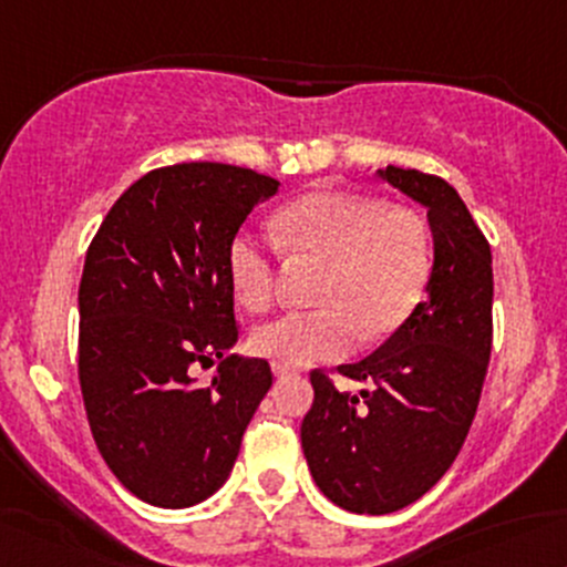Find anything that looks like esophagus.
Segmentation results:
<instances>
[{
	"mask_svg": "<svg viewBox=\"0 0 567 567\" xmlns=\"http://www.w3.org/2000/svg\"><path fill=\"white\" fill-rule=\"evenodd\" d=\"M271 371H274V377H277V379H285L290 374V369H282V365H271Z\"/></svg>",
	"mask_w": 567,
	"mask_h": 567,
	"instance_id": "esophagus-1",
	"label": "esophagus"
}]
</instances>
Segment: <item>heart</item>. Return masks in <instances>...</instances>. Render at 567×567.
<instances>
[{
	"label": "heart",
	"mask_w": 567,
	"mask_h": 567,
	"mask_svg": "<svg viewBox=\"0 0 567 567\" xmlns=\"http://www.w3.org/2000/svg\"><path fill=\"white\" fill-rule=\"evenodd\" d=\"M282 245L326 266L309 312L282 315L252 333V350L282 369L331 363L365 341L395 333L425 296L433 236L412 209L347 190H317L277 215ZM236 301L250 312L274 303L277 250L252 231L234 234L226 252Z\"/></svg>",
	"instance_id": "heart-1"
}]
</instances>
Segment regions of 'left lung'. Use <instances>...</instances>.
I'll list each match as a JSON object with an SVG mask.
<instances>
[{
	"label": "left lung",
	"instance_id": "obj_1",
	"mask_svg": "<svg viewBox=\"0 0 567 567\" xmlns=\"http://www.w3.org/2000/svg\"><path fill=\"white\" fill-rule=\"evenodd\" d=\"M379 177L427 209L433 271L414 315L339 374L312 371L301 446L320 493L352 514H390L439 482L463 450L493 350V252L446 179L388 166Z\"/></svg>",
	"mask_w": 567,
	"mask_h": 567
}]
</instances>
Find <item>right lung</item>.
Returning a JSON list of instances; mask_svg holds the SVG:
<instances>
[{
    "label": "right lung",
    "mask_w": 567,
    "mask_h": 567,
    "mask_svg": "<svg viewBox=\"0 0 567 567\" xmlns=\"http://www.w3.org/2000/svg\"><path fill=\"white\" fill-rule=\"evenodd\" d=\"M279 183L193 161L147 172L112 204L80 279L78 374L85 414L117 482L140 501L188 508L226 484L271 388L239 339L228 241ZM221 358L214 384L192 371Z\"/></svg>",
    "instance_id": "obj_1"
}]
</instances>
